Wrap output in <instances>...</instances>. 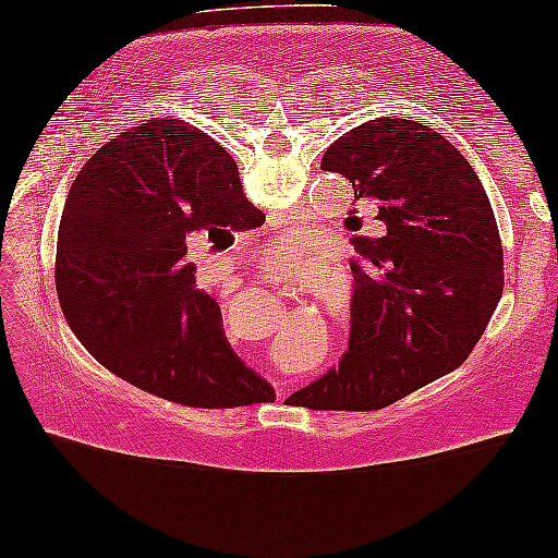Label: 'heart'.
Instances as JSON below:
<instances>
[{
	"label": "heart",
	"mask_w": 558,
	"mask_h": 558,
	"mask_svg": "<svg viewBox=\"0 0 558 558\" xmlns=\"http://www.w3.org/2000/svg\"><path fill=\"white\" fill-rule=\"evenodd\" d=\"M264 269H267V259H264Z\"/></svg>",
	"instance_id": "heart-1"
}]
</instances>
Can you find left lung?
Segmentation results:
<instances>
[{
  "mask_svg": "<svg viewBox=\"0 0 558 558\" xmlns=\"http://www.w3.org/2000/svg\"><path fill=\"white\" fill-rule=\"evenodd\" d=\"M372 199L387 236H354L349 349L294 393L316 411L384 409L453 372L504 291L499 229L476 171L439 132L379 117L322 157Z\"/></svg>",
  "mask_w": 558,
  "mask_h": 558,
  "instance_id": "obj_1",
  "label": "left lung"
}]
</instances>
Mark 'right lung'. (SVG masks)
Segmentation results:
<instances>
[{
    "label": "right lung",
    "mask_w": 558,
    "mask_h": 558,
    "mask_svg": "<svg viewBox=\"0 0 558 558\" xmlns=\"http://www.w3.org/2000/svg\"><path fill=\"white\" fill-rule=\"evenodd\" d=\"M264 225L225 147L182 119H147L76 174L57 234V294L84 349L119 379L199 409L271 387L244 366L186 250Z\"/></svg>",
    "instance_id": "1"
}]
</instances>
